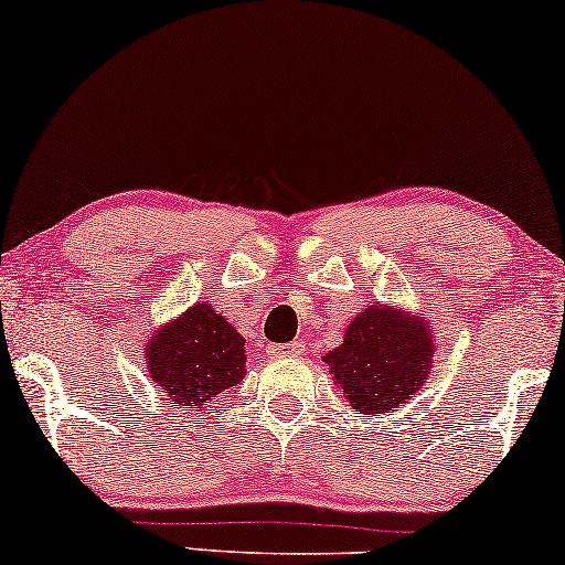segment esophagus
<instances>
[{"label":"esophagus","mask_w":565,"mask_h":565,"mask_svg":"<svg viewBox=\"0 0 565 565\" xmlns=\"http://www.w3.org/2000/svg\"><path fill=\"white\" fill-rule=\"evenodd\" d=\"M306 344L303 342H288V344H273L269 352L277 354V358H296V354H303Z\"/></svg>","instance_id":"obj_1"}]
</instances>
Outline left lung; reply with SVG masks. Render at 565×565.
I'll list each match as a JSON object with an SVG mask.
<instances>
[{
  "label": "left lung",
  "instance_id": "left-lung-1",
  "mask_svg": "<svg viewBox=\"0 0 565 565\" xmlns=\"http://www.w3.org/2000/svg\"><path fill=\"white\" fill-rule=\"evenodd\" d=\"M431 358L435 347L427 321L373 306L350 323L344 344L331 350L323 362L352 408L377 416L414 398L427 381Z\"/></svg>",
  "mask_w": 565,
  "mask_h": 565
}]
</instances>
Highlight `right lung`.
<instances>
[{
    "mask_svg": "<svg viewBox=\"0 0 565 565\" xmlns=\"http://www.w3.org/2000/svg\"><path fill=\"white\" fill-rule=\"evenodd\" d=\"M146 365L153 383L190 414L244 381V339L211 306L198 303L151 337Z\"/></svg>",
    "mask_w": 565,
    "mask_h": 565,
    "instance_id": "right-lung-1",
    "label": "right lung"
}]
</instances>
